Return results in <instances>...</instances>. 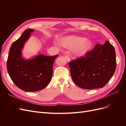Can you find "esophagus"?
Returning a JSON list of instances; mask_svg holds the SVG:
<instances>
[{
  "instance_id": "esophagus-1",
  "label": "esophagus",
  "mask_w": 126,
  "mask_h": 126,
  "mask_svg": "<svg viewBox=\"0 0 126 126\" xmlns=\"http://www.w3.org/2000/svg\"><path fill=\"white\" fill-rule=\"evenodd\" d=\"M65 58L67 59V61L68 62H69L70 61V57L68 56V55H66L65 56Z\"/></svg>"
}]
</instances>
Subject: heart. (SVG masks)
<instances>
[{"mask_svg":"<svg viewBox=\"0 0 126 126\" xmlns=\"http://www.w3.org/2000/svg\"><path fill=\"white\" fill-rule=\"evenodd\" d=\"M64 47L69 49L75 48V52L78 55H84L90 48L91 43L84 38L71 37L64 39L62 43Z\"/></svg>","mask_w":126,"mask_h":126,"instance_id":"obj_1","label":"heart"}]
</instances>
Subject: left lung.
Instances as JSON below:
<instances>
[{"label":"left lung","instance_id":"8db88e82","mask_svg":"<svg viewBox=\"0 0 126 126\" xmlns=\"http://www.w3.org/2000/svg\"><path fill=\"white\" fill-rule=\"evenodd\" d=\"M69 67L72 80L81 88L104 87L116 70L115 48L108 41L97 44L85 56L70 61Z\"/></svg>","mask_w":126,"mask_h":126}]
</instances>
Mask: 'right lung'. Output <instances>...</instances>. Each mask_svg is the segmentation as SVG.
<instances>
[{
    "instance_id": "obj_1",
    "label": "right lung",
    "mask_w": 126,
    "mask_h": 126,
    "mask_svg": "<svg viewBox=\"0 0 126 126\" xmlns=\"http://www.w3.org/2000/svg\"><path fill=\"white\" fill-rule=\"evenodd\" d=\"M33 29L25 30L14 41L9 49L7 69L10 78L19 88L29 92L43 89L50 82L53 64L58 55L52 56L40 54L32 59L25 60L22 49Z\"/></svg>"
}]
</instances>
